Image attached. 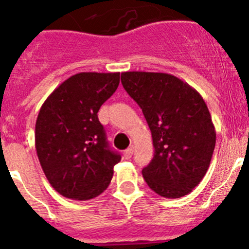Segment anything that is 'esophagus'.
<instances>
[{
    "label": "esophagus",
    "mask_w": 249,
    "mask_h": 249,
    "mask_svg": "<svg viewBox=\"0 0 249 249\" xmlns=\"http://www.w3.org/2000/svg\"><path fill=\"white\" fill-rule=\"evenodd\" d=\"M133 152H134V147L133 145H131L129 148H127L126 150H124V157H126V159H129L132 156H133Z\"/></svg>",
    "instance_id": "34e87169"
}]
</instances>
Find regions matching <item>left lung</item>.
I'll return each instance as SVG.
<instances>
[{
  "instance_id": "1",
  "label": "left lung",
  "mask_w": 249,
  "mask_h": 249,
  "mask_svg": "<svg viewBox=\"0 0 249 249\" xmlns=\"http://www.w3.org/2000/svg\"><path fill=\"white\" fill-rule=\"evenodd\" d=\"M121 81L152 132L154 157L142 170L145 182L168 199L188 195L206 174L216 144L204 99L188 83L165 72L126 71Z\"/></svg>"
}]
</instances>
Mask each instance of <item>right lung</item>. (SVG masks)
Masks as SVG:
<instances>
[{
    "mask_svg": "<svg viewBox=\"0 0 249 249\" xmlns=\"http://www.w3.org/2000/svg\"><path fill=\"white\" fill-rule=\"evenodd\" d=\"M120 84V72H79L61 83L40 107L36 149L50 185L64 197L104 193L121 160L109 149L97 112Z\"/></svg>",
    "mask_w": 249,
    "mask_h": 249,
    "instance_id": "right-lung-1",
    "label": "right lung"
}]
</instances>
